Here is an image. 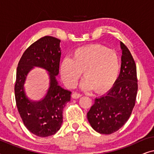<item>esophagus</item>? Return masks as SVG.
Masks as SVG:
<instances>
[{
    "mask_svg": "<svg viewBox=\"0 0 154 154\" xmlns=\"http://www.w3.org/2000/svg\"><path fill=\"white\" fill-rule=\"evenodd\" d=\"M81 97V94L78 93V92H73V93L72 94V97L73 99H78L79 97Z\"/></svg>",
    "mask_w": 154,
    "mask_h": 154,
    "instance_id": "obj_1",
    "label": "esophagus"
}]
</instances>
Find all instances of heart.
<instances>
[{"label":"heart","mask_w":154,"mask_h":154,"mask_svg":"<svg viewBox=\"0 0 154 154\" xmlns=\"http://www.w3.org/2000/svg\"><path fill=\"white\" fill-rule=\"evenodd\" d=\"M121 63L119 54L104 45L94 44L77 48L71 58L65 57L60 64L62 81L74 88L84 71L85 79L81 83L84 90L94 88L96 92L106 91L116 81Z\"/></svg>","instance_id":"obj_1"}]
</instances>
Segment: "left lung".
<instances>
[{
  "mask_svg": "<svg viewBox=\"0 0 154 154\" xmlns=\"http://www.w3.org/2000/svg\"><path fill=\"white\" fill-rule=\"evenodd\" d=\"M120 74L113 87L97 97L87 113L91 127L100 134H110L125 125L131 115L137 92V68L128 48L121 42Z\"/></svg>",
  "mask_w": 154,
  "mask_h": 154,
  "instance_id": "left-lung-1",
  "label": "left lung"
}]
</instances>
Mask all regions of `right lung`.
Wrapping results in <instances>:
<instances>
[{
  "instance_id": "obj_1",
  "label": "right lung",
  "mask_w": 154,
  "mask_h": 154,
  "mask_svg": "<svg viewBox=\"0 0 154 154\" xmlns=\"http://www.w3.org/2000/svg\"><path fill=\"white\" fill-rule=\"evenodd\" d=\"M60 44V40L54 37L41 38L25 50L17 69L14 85L17 107L26 128L41 137L53 135L60 129L63 109L71 100V92L61 87L56 79L61 57ZM34 67L47 70L50 79L46 95L39 101L30 100L24 88L27 75Z\"/></svg>"
}]
</instances>
